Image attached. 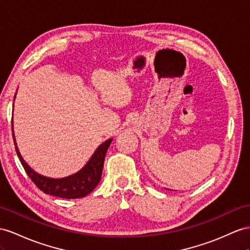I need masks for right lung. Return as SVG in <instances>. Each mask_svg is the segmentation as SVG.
<instances>
[{"label": "right lung", "mask_w": 250, "mask_h": 250, "mask_svg": "<svg viewBox=\"0 0 250 250\" xmlns=\"http://www.w3.org/2000/svg\"><path fill=\"white\" fill-rule=\"evenodd\" d=\"M12 137H14L18 157L20 159L25 172L30 177V180L35 183L36 186L43 191L44 193L61 198H68V200H70V198L84 197L85 195L91 193L99 184L106 151L112 143V139H107L106 142L100 145L88 163L85 165V167L82 168L77 173L63 178H49L38 174L37 172H35L24 162L20 152L18 150L14 135V129H12Z\"/></svg>", "instance_id": "add662e5"}]
</instances>
